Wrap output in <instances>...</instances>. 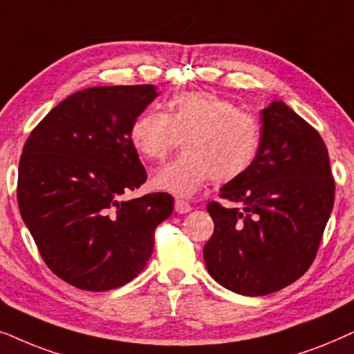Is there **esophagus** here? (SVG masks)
<instances>
[{
    "label": "esophagus",
    "mask_w": 354,
    "mask_h": 354,
    "mask_svg": "<svg viewBox=\"0 0 354 354\" xmlns=\"http://www.w3.org/2000/svg\"><path fill=\"white\" fill-rule=\"evenodd\" d=\"M174 210H176L178 214H187V212L192 210V207L189 202H186L183 199H176V202H174Z\"/></svg>",
    "instance_id": "1"
}]
</instances>
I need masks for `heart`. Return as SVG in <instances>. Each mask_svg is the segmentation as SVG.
Instances as JSON below:
<instances>
[{
	"label": "heart",
	"instance_id": "obj_1",
	"mask_svg": "<svg viewBox=\"0 0 354 354\" xmlns=\"http://www.w3.org/2000/svg\"><path fill=\"white\" fill-rule=\"evenodd\" d=\"M183 139L185 153L155 173L152 185L189 197L210 180L228 185L249 171L262 144V126L251 113L209 92L174 97L168 113H140L131 124L133 147L150 162H163Z\"/></svg>",
	"mask_w": 354,
	"mask_h": 354
}]
</instances>
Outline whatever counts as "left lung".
<instances>
[{"mask_svg": "<svg viewBox=\"0 0 354 354\" xmlns=\"http://www.w3.org/2000/svg\"><path fill=\"white\" fill-rule=\"evenodd\" d=\"M262 144L246 174L221 187L207 210L214 234L204 246L212 279L244 296L279 291L314 262L333 209L335 180L320 134L286 106L261 111Z\"/></svg>", "mask_w": 354, "mask_h": 354, "instance_id": "8db88e82", "label": "left lung"}]
</instances>
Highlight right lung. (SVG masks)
Here are the masks:
<instances>
[{
    "label": "right lung",
    "mask_w": 354,
    "mask_h": 354,
    "mask_svg": "<svg viewBox=\"0 0 354 354\" xmlns=\"http://www.w3.org/2000/svg\"><path fill=\"white\" fill-rule=\"evenodd\" d=\"M157 95L150 84L84 88L56 105L24 145L21 216L50 270L75 288L129 283L152 256L155 228L171 215L168 192L121 199L147 180L129 129Z\"/></svg>",
    "instance_id": "1"
}]
</instances>
